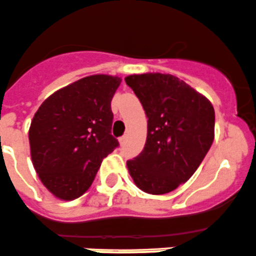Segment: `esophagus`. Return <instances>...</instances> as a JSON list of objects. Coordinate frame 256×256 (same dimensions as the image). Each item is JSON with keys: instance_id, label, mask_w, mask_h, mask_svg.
<instances>
[{"instance_id": "1", "label": "esophagus", "mask_w": 256, "mask_h": 256, "mask_svg": "<svg viewBox=\"0 0 256 256\" xmlns=\"http://www.w3.org/2000/svg\"><path fill=\"white\" fill-rule=\"evenodd\" d=\"M127 140H128V136H127V134H124V136H120V144H122V145H124L126 142H127Z\"/></svg>"}]
</instances>
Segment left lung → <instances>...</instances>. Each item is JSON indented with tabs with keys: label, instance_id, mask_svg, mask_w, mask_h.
<instances>
[{
	"label": "left lung",
	"instance_id": "obj_1",
	"mask_svg": "<svg viewBox=\"0 0 256 256\" xmlns=\"http://www.w3.org/2000/svg\"><path fill=\"white\" fill-rule=\"evenodd\" d=\"M148 117L144 150L127 168L140 190L160 195L186 182L215 138V110L206 96L172 74L124 78Z\"/></svg>",
	"mask_w": 256,
	"mask_h": 256
}]
</instances>
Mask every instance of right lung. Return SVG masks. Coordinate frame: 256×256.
<instances>
[{
  "label": "right lung",
  "mask_w": 256,
  "mask_h": 256,
  "mask_svg": "<svg viewBox=\"0 0 256 256\" xmlns=\"http://www.w3.org/2000/svg\"><path fill=\"white\" fill-rule=\"evenodd\" d=\"M122 78L84 76L48 96L29 128L30 156L41 183L64 202L82 196L101 162L118 146L111 101Z\"/></svg>",
  "instance_id": "obj_1"
}]
</instances>
